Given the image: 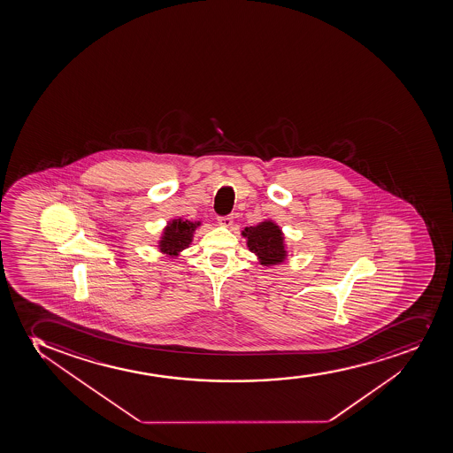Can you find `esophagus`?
Segmentation results:
<instances>
[{
  "label": "esophagus",
  "mask_w": 453,
  "mask_h": 453,
  "mask_svg": "<svg viewBox=\"0 0 453 453\" xmlns=\"http://www.w3.org/2000/svg\"><path fill=\"white\" fill-rule=\"evenodd\" d=\"M219 226L223 227H230L234 224V217L232 215H226V217H219Z\"/></svg>",
  "instance_id": "34e87169"
}]
</instances>
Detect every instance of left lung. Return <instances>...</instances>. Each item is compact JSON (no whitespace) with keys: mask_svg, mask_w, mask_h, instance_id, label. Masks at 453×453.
<instances>
[{"mask_svg":"<svg viewBox=\"0 0 453 453\" xmlns=\"http://www.w3.org/2000/svg\"><path fill=\"white\" fill-rule=\"evenodd\" d=\"M242 236L247 238V247L251 253L257 256L258 262L263 266H273L288 257L284 234L273 219H265L257 226L245 227Z\"/></svg>","mask_w":453,"mask_h":453,"instance_id":"1","label":"left lung"}]
</instances>
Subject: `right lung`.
Listing matches in <instances>:
<instances>
[{
    "mask_svg": "<svg viewBox=\"0 0 453 453\" xmlns=\"http://www.w3.org/2000/svg\"><path fill=\"white\" fill-rule=\"evenodd\" d=\"M199 226V221L193 223L190 219H176L169 221L158 242L161 253L176 257L182 250L188 249L193 241V234Z\"/></svg>",
    "mask_w": 453,
    "mask_h": 453,
    "instance_id": "1",
    "label": "right lung"
}]
</instances>
